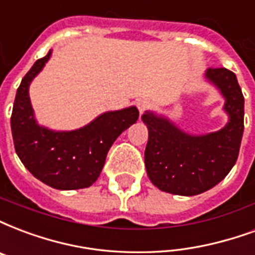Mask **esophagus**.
<instances>
[{
    "label": "esophagus",
    "mask_w": 255,
    "mask_h": 255,
    "mask_svg": "<svg viewBox=\"0 0 255 255\" xmlns=\"http://www.w3.org/2000/svg\"><path fill=\"white\" fill-rule=\"evenodd\" d=\"M149 106H150V103H149V101H146V99H139L138 102H137V107H138V110L141 114H142L145 110H148Z\"/></svg>",
    "instance_id": "esophagus-1"
}]
</instances>
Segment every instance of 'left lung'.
I'll return each instance as SVG.
<instances>
[{
    "label": "left lung",
    "instance_id": "obj_1",
    "mask_svg": "<svg viewBox=\"0 0 255 255\" xmlns=\"http://www.w3.org/2000/svg\"><path fill=\"white\" fill-rule=\"evenodd\" d=\"M206 78L221 90L229 122L218 131L192 135L164 117L146 112L149 131L145 166L150 181L164 192L193 196L225 179L237 162L244 134L245 98L237 76L227 68H208Z\"/></svg>",
    "mask_w": 255,
    "mask_h": 255
}]
</instances>
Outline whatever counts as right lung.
<instances>
[{
	"label": "right lung",
	"instance_id": "right-lung-1",
	"mask_svg": "<svg viewBox=\"0 0 255 255\" xmlns=\"http://www.w3.org/2000/svg\"><path fill=\"white\" fill-rule=\"evenodd\" d=\"M51 51L28 71L10 117L17 156L32 175L56 189H80L93 185L102 172L109 149L117 137L138 120L137 107L103 113L89 125L71 131H55L34 120L29 84L43 70Z\"/></svg>",
	"mask_w": 255,
	"mask_h": 255
}]
</instances>
